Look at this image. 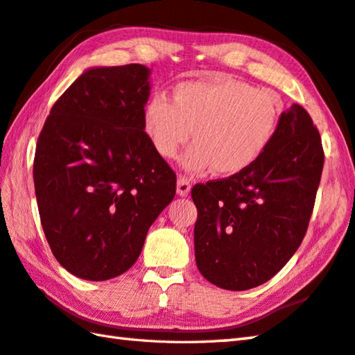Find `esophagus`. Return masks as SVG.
Instances as JSON below:
<instances>
[{"label": "esophagus", "instance_id": "esophagus-1", "mask_svg": "<svg viewBox=\"0 0 355 355\" xmlns=\"http://www.w3.org/2000/svg\"><path fill=\"white\" fill-rule=\"evenodd\" d=\"M189 192H191V182L187 180V177L180 175L177 182V193L180 197H187V193Z\"/></svg>", "mask_w": 355, "mask_h": 355}]
</instances>
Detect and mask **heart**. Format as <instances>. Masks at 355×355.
Returning <instances> with one entry per match:
<instances>
[{
  "instance_id": "heart-1",
  "label": "heart",
  "mask_w": 355,
  "mask_h": 355,
  "mask_svg": "<svg viewBox=\"0 0 355 355\" xmlns=\"http://www.w3.org/2000/svg\"><path fill=\"white\" fill-rule=\"evenodd\" d=\"M284 110L270 89L244 80L215 78L186 80L173 92L150 97L143 123L157 153L173 158L189 140L183 164L189 171L212 166L218 173H235L258 158L273 139Z\"/></svg>"
}]
</instances>
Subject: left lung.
Returning a JSON list of instances; mask_svg holds the SVG:
<instances>
[{
	"mask_svg": "<svg viewBox=\"0 0 355 355\" xmlns=\"http://www.w3.org/2000/svg\"><path fill=\"white\" fill-rule=\"evenodd\" d=\"M322 140L306 110L282 112L268 146L247 168L192 187L200 273L224 290L254 288L281 270L306 233L320 183Z\"/></svg>",
	"mask_w": 355,
	"mask_h": 355,
	"instance_id": "left-lung-1",
	"label": "left lung"
}]
</instances>
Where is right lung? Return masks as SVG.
Masks as SVG:
<instances>
[{"instance_id":"1","label":"right lung","mask_w":355,"mask_h":355,"mask_svg":"<svg viewBox=\"0 0 355 355\" xmlns=\"http://www.w3.org/2000/svg\"><path fill=\"white\" fill-rule=\"evenodd\" d=\"M145 65L89 69L53 105L33 182L53 254L71 275L107 281L134 266L177 175L145 132Z\"/></svg>"}]
</instances>
